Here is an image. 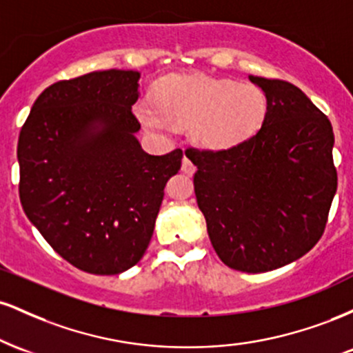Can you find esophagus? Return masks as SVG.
Returning a JSON list of instances; mask_svg holds the SVG:
<instances>
[{"mask_svg": "<svg viewBox=\"0 0 353 353\" xmlns=\"http://www.w3.org/2000/svg\"><path fill=\"white\" fill-rule=\"evenodd\" d=\"M181 169H182V172L188 174V176H192V174L196 172V165H194L192 163H190V161L188 159V157H184V159H182V165H181Z\"/></svg>", "mask_w": 353, "mask_h": 353, "instance_id": "obj_1", "label": "esophagus"}]
</instances>
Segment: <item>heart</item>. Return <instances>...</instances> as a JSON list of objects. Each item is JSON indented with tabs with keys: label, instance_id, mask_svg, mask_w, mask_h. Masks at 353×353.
I'll return each instance as SVG.
<instances>
[{
	"label": "heart",
	"instance_id": "1",
	"mask_svg": "<svg viewBox=\"0 0 353 353\" xmlns=\"http://www.w3.org/2000/svg\"><path fill=\"white\" fill-rule=\"evenodd\" d=\"M269 101L254 84L209 76H168L156 89V103L141 101L136 114L154 132L188 129L205 151L244 144L264 124Z\"/></svg>",
	"mask_w": 353,
	"mask_h": 353
}]
</instances>
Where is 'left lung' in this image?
Masks as SVG:
<instances>
[{
	"mask_svg": "<svg viewBox=\"0 0 353 353\" xmlns=\"http://www.w3.org/2000/svg\"><path fill=\"white\" fill-rule=\"evenodd\" d=\"M269 109L257 134L228 151L185 156L219 259L257 274L297 261L319 242L337 192L330 121L294 84L249 76Z\"/></svg>",
	"mask_w": 353,
	"mask_h": 353,
	"instance_id": "left-lung-1",
	"label": "left lung"
}]
</instances>
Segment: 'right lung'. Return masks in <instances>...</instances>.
<instances>
[{"instance_id": "right-lung-1", "label": "right lung", "mask_w": 353, "mask_h": 353, "mask_svg": "<svg viewBox=\"0 0 353 353\" xmlns=\"http://www.w3.org/2000/svg\"><path fill=\"white\" fill-rule=\"evenodd\" d=\"M139 71H96L46 88L18 139L19 199L70 264L114 275L143 259L182 151L151 156L136 134Z\"/></svg>"}]
</instances>
